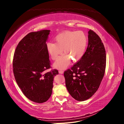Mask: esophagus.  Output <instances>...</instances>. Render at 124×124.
I'll use <instances>...</instances> for the list:
<instances>
[{
	"label": "esophagus",
	"mask_w": 124,
	"mask_h": 124,
	"mask_svg": "<svg viewBox=\"0 0 124 124\" xmlns=\"http://www.w3.org/2000/svg\"><path fill=\"white\" fill-rule=\"evenodd\" d=\"M59 73L60 74H63V73H64V71H63V70H59Z\"/></svg>",
	"instance_id": "1"
}]
</instances>
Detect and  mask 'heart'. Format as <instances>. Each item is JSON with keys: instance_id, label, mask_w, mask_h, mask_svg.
<instances>
[{"instance_id": "b5f03b06", "label": "heart", "mask_w": 124, "mask_h": 124, "mask_svg": "<svg viewBox=\"0 0 124 124\" xmlns=\"http://www.w3.org/2000/svg\"><path fill=\"white\" fill-rule=\"evenodd\" d=\"M54 40L55 43H48L46 46L51 59L55 60L62 51L65 53L54 63L55 68L64 69L70 64L71 60L76 62L84 55L88 39L82 31H65L56 35Z\"/></svg>"}]
</instances>
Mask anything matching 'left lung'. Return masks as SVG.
Instances as JSON below:
<instances>
[{"mask_svg":"<svg viewBox=\"0 0 124 124\" xmlns=\"http://www.w3.org/2000/svg\"><path fill=\"white\" fill-rule=\"evenodd\" d=\"M106 64L105 48L99 36L93 31H88V45L84 55L71 69L64 73L69 93L78 101L90 98L98 89Z\"/></svg>","mask_w":124,"mask_h":124,"instance_id":"1","label":"left lung"}]
</instances>
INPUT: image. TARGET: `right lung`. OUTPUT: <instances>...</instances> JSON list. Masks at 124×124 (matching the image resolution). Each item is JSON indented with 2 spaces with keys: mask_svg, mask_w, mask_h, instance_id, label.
<instances>
[{
  "mask_svg": "<svg viewBox=\"0 0 124 124\" xmlns=\"http://www.w3.org/2000/svg\"><path fill=\"white\" fill-rule=\"evenodd\" d=\"M50 30H41L28 34L17 45L13 58V72L16 81L28 99L37 103L50 98L54 77L59 74L51 68L47 50Z\"/></svg>",
  "mask_w": 124,
  "mask_h": 124,
  "instance_id": "obj_1",
  "label": "right lung"
}]
</instances>
